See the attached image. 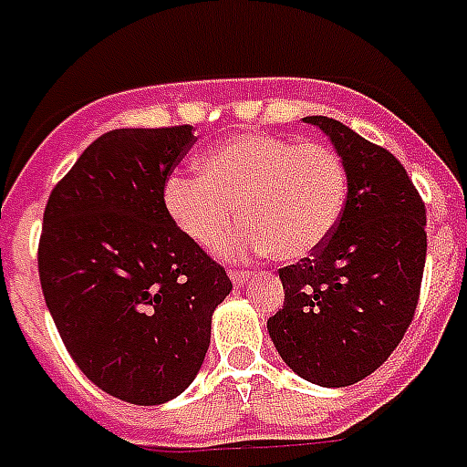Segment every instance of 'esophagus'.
<instances>
[{
	"mask_svg": "<svg viewBox=\"0 0 467 467\" xmlns=\"http://www.w3.org/2000/svg\"><path fill=\"white\" fill-rule=\"evenodd\" d=\"M227 276H230V281H233L234 285H242L249 276H252V274H249L247 269H230L227 271Z\"/></svg>",
	"mask_w": 467,
	"mask_h": 467,
	"instance_id": "34e87169",
	"label": "esophagus"
}]
</instances>
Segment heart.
<instances>
[{
	"mask_svg": "<svg viewBox=\"0 0 467 467\" xmlns=\"http://www.w3.org/2000/svg\"><path fill=\"white\" fill-rule=\"evenodd\" d=\"M198 179L174 174L161 203L179 233L211 249L244 218L223 244L230 259L269 252L278 262H303L337 230L347 205V164L325 142L244 133L198 157Z\"/></svg>",
	"mask_w": 467,
	"mask_h": 467,
	"instance_id": "1",
	"label": "heart"
}]
</instances>
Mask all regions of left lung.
Segmentation results:
<instances>
[{
    "instance_id": "obj_1",
    "label": "left lung",
    "mask_w": 467,
    "mask_h": 467,
    "mask_svg": "<svg viewBox=\"0 0 467 467\" xmlns=\"http://www.w3.org/2000/svg\"><path fill=\"white\" fill-rule=\"evenodd\" d=\"M347 164L348 196L332 237L278 269L284 310L274 347L300 378L344 388L370 376L412 322L427 262V211L405 167L327 116H307Z\"/></svg>"
}]
</instances>
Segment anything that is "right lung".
<instances>
[{
  "mask_svg": "<svg viewBox=\"0 0 467 467\" xmlns=\"http://www.w3.org/2000/svg\"><path fill=\"white\" fill-rule=\"evenodd\" d=\"M193 128H120L84 150L47 198L46 306L84 376L130 405L182 395L203 366L225 269L169 220L161 191Z\"/></svg>",
  "mask_w": 467,
  "mask_h": 467,
  "instance_id": "obj_1",
  "label": "right lung"
}]
</instances>
